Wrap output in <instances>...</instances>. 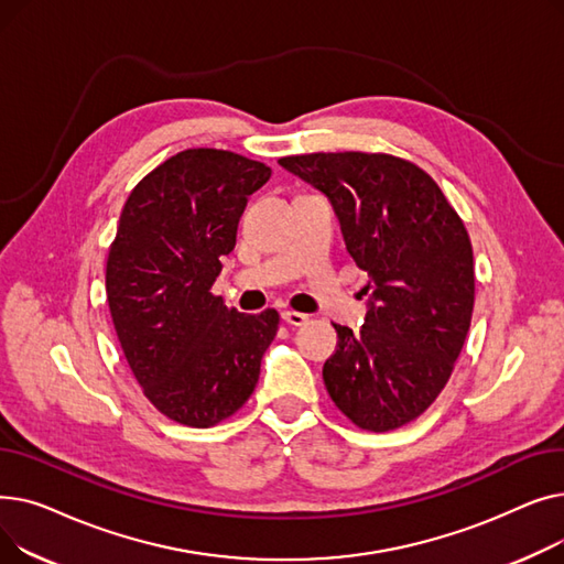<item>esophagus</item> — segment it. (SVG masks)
<instances>
[{"label":"esophagus","instance_id":"esophagus-1","mask_svg":"<svg viewBox=\"0 0 564 564\" xmlns=\"http://www.w3.org/2000/svg\"><path fill=\"white\" fill-rule=\"evenodd\" d=\"M281 317L285 324H290V327H302V324L308 322V315L300 313V311H283Z\"/></svg>","mask_w":564,"mask_h":564}]
</instances>
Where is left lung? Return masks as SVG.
<instances>
[{
    "instance_id": "left-lung-1",
    "label": "left lung",
    "mask_w": 564,
    "mask_h": 564,
    "mask_svg": "<svg viewBox=\"0 0 564 564\" xmlns=\"http://www.w3.org/2000/svg\"><path fill=\"white\" fill-rule=\"evenodd\" d=\"M279 164L332 200L345 247L370 279L361 332L334 324L324 387L361 430L416 421L448 383L470 327L476 272L464 221L432 175L395 155L311 153Z\"/></svg>"
}]
</instances>
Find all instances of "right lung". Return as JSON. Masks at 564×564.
<instances>
[{"label": "right lung", "instance_id": "add662e5", "mask_svg": "<svg viewBox=\"0 0 564 564\" xmlns=\"http://www.w3.org/2000/svg\"><path fill=\"white\" fill-rule=\"evenodd\" d=\"M272 169L189 148L130 192L107 258L113 329L143 395L166 419L213 427L253 393L279 313H237L213 294L249 196Z\"/></svg>", "mask_w": 564, "mask_h": 564}]
</instances>
